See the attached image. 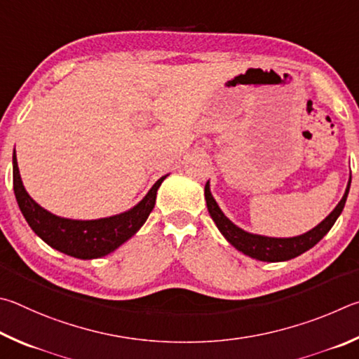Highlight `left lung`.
<instances>
[{
    "instance_id": "1",
    "label": "left lung",
    "mask_w": 359,
    "mask_h": 359,
    "mask_svg": "<svg viewBox=\"0 0 359 359\" xmlns=\"http://www.w3.org/2000/svg\"><path fill=\"white\" fill-rule=\"evenodd\" d=\"M351 184V175L348 178L347 189L344 192V197L341 202L336 205L328 216H326L322 222L316 225L312 230L306 231L303 235L290 236V238H274V236H265L250 233V231L243 230L233 224L230 219L224 215V211L219 208L217 202L212 197L210 181L205 184V200L206 206H208V212L212 221H215L216 227L221 231L222 236L227 240L231 246L240 250L244 255H249L250 259L260 260V262H287L292 260L294 257L304 254L306 250L316 246V244L322 240V238L328 233L332 225L341 216V212L347 202L348 191Z\"/></svg>"
}]
</instances>
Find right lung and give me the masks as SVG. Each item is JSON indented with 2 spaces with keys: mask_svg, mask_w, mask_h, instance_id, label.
<instances>
[{
  "mask_svg": "<svg viewBox=\"0 0 359 359\" xmlns=\"http://www.w3.org/2000/svg\"><path fill=\"white\" fill-rule=\"evenodd\" d=\"M12 176H14V194L18 208L31 230L50 248L62 254L80 260H93L111 254L142 229L154 208L157 189L168 175L157 180L147 196L130 210L115 216L90 219V221L56 216L36 203L23 186L15 149L12 154Z\"/></svg>",
  "mask_w": 359,
  "mask_h": 359,
  "instance_id": "1",
  "label": "right lung"
}]
</instances>
